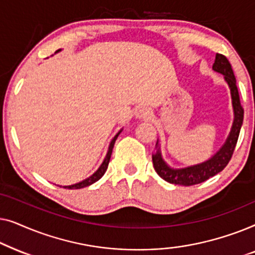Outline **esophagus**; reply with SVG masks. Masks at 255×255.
<instances>
[{
	"label": "esophagus",
	"mask_w": 255,
	"mask_h": 255,
	"mask_svg": "<svg viewBox=\"0 0 255 255\" xmlns=\"http://www.w3.org/2000/svg\"><path fill=\"white\" fill-rule=\"evenodd\" d=\"M134 115H135V117L139 118V120H144V118H148L149 116H151V110H149L147 107L141 106V107H138L137 109H135Z\"/></svg>",
	"instance_id": "obj_1"
}]
</instances>
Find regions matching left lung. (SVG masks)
<instances>
[{
  "label": "left lung",
  "instance_id": "obj_1",
  "mask_svg": "<svg viewBox=\"0 0 255 255\" xmlns=\"http://www.w3.org/2000/svg\"><path fill=\"white\" fill-rule=\"evenodd\" d=\"M212 68H214V71L224 75L226 82L229 83L230 89H231L232 104L233 110H235V122H233L231 132H230V135L226 139L224 146L210 160H208V161L203 163H200V165L187 167V168H170L162 160L161 154H160L158 149L156 154L152 156L153 166H154L156 174L161 179L169 183L190 187L204 182V181L210 179V177L215 176L216 174L222 172L228 166L229 161L231 160L233 155V152H235L244 120V108L242 103H240L239 92L236 85V78L231 68V64H230L225 55L221 53L216 54V59Z\"/></svg>",
  "mask_w": 255,
  "mask_h": 255
}]
</instances>
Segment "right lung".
I'll use <instances>...</instances> for the list:
<instances>
[{
    "instance_id": "right-lung-1",
    "label": "right lung",
    "mask_w": 255,
    "mask_h": 255,
    "mask_svg": "<svg viewBox=\"0 0 255 255\" xmlns=\"http://www.w3.org/2000/svg\"><path fill=\"white\" fill-rule=\"evenodd\" d=\"M118 134H120V132L115 135V138L111 140L110 142V146H109V151L107 153V156L106 159H104V161L102 162V165L100 166V168L96 170L95 173L93 174L92 176L88 177V179L83 180L82 182H79V183H75V184H72V186H66L64 188H67V189H81V188H85V187H88L90 184L95 183L96 181H99L101 177L104 175V173L107 172V168H108V165H109V161H110V158H111V153H113V148H114V145H115V141H116V139L118 137Z\"/></svg>"
}]
</instances>
